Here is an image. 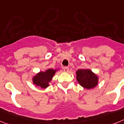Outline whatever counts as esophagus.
Wrapping results in <instances>:
<instances>
[{"instance_id": "obj_1", "label": "esophagus", "mask_w": 124, "mask_h": 124, "mask_svg": "<svg viewBox=\"0 0 124 124\" xmlns=\"http://www.w3.org/2000/svg\"><path fill=\"white\" fill-rule=\"evenodd\" d=\"M63 70H64V71L66 72H68L69 71V67H64V68H63Z\"/></svg>"}]
</instances>
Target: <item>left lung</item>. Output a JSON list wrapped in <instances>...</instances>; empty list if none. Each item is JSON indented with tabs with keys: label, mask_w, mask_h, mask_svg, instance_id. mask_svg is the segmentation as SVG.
<instances>
[{
	"label": "left lung",
	"mask_w": 124,
	"mask_h": 124,
	"mask_svg": "<svg viewBox=\"0 0 124 124\" xmlns=\"http://www.w3.org/2000/svg\"><path fill=\"white\" fill-rule=\"evenodd\" d=\"M76 74L77 80L84 88L90 89L98 85V76L90 69H78Z\"/></svg>",
	"instance_id": "left-lung-1"
}]
</instances>
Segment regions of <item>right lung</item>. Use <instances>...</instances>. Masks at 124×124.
Listing matches in <instances>:
<instances>
[{
	"mask_svg": "<svg viewBox=\"0 0 124 124\" xmlns=\"http://www.w3.org/2000/svg\"><path fill=\"white\" fill-rule=\"evenodd\" d=\"M57 70L48 69L44 72H39L33 77V83L36 86H39L42 88H47Z\"/></svg>",
	"mask_w": 124,
	"mask_h": 124,
	"instance_id": "obj_1",
	"label": "right lung"
}]
</instances>
